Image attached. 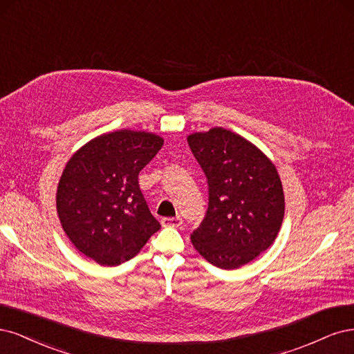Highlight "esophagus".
<instances>
[{
	"instance_id": "34e87169",
	"label": "esophagus",
	"mask_w": 354,
	"mask_h": 354,
	"mask_svg": "<svg viewBox=\"0 0 354 354\" xmlns=\"http://www.w3.org/2000/svg\"><path fill=\"white\" fill-rule=\"evenodd\" d=\"M162 225H163V226L178 227V226L182 225V219L179 218V216H176V218H163V219H162Z\"/></svg>"
}]
</instances>
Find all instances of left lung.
I'll return each instance as SVG.
<instances>
[{
  "instance_id": "obj_1",
  "label": "left lung",
  "mask_w": 354,
  "mask_h": 354,
  "mask_svg": "<svg viewBox=\"0 0 354 354\" xmlns=\"http://www.w3.org/2000/svg\"><path fill=\"white\" fill-rule=\"evenodd\" d=\"M187 140L209 184V209L191 243L213 266L241 268L279 232L285 198L278 170L254 144L227 129L212 128Z\"/></svg>"
}]
</instances>
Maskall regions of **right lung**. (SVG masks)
<instances>
[{
    "label": "right lung",
    "mask_w": 354,
    "mask_h": 354,
    "mask_svg": "<svg viewBox=\"0 0 354 354\" xmlns=\"http://www.w3.org/2000/svg\"><path fill=\"white\" fill-rule=\"evenodd\" d=\"M163 145L145 131L120 129L91 140L69 158L57 187V213L72 244L102 266L132 259L160 223L138 184Z\"/></svg>",
    "instance_id": "obj_1"
}]
</instances>
